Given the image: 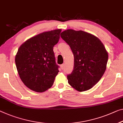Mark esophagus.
I'll list each match as a JSON object with an SVG mask.
<instances>
[{"mask_svg": "<svg viewBox=\"0 0 123 123\" xmlns=\"http://www.w3.org/2000/svg\"><path fill=\"white\" fill-rule=\"evenodd\" d=\"M64 66H65V64H62V65H60V67H61L62 69H64Z\"/></svg>", "mask_w": 123, "mask_h": 123, "instance_id": "obj_1", "label": "esophagus"}]
</instances>
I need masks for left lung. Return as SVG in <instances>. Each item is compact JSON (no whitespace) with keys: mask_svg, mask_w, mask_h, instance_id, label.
<instances>
[{"mask_svg":"<svg viewBox=\"0 0 123 123\" xmlns=\"http://www.w3.org/2000/svg\"><path fill=\"white\" fill-rule=\"evenodd\" d=\"M60 36L70 47L74 56L73 72L68 83L77 91L92 88L102 78L107 68L108 54L101 40L86 32L68 29Z\"/></svg>","mask_w":123,"mask_h":123,"instance_id":"8db88e82","label":"left lung"}]
</instances>
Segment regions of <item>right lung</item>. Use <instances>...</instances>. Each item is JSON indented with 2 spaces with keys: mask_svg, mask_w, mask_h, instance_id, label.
Returning <instances> with one entry per match:
<instances>
[{
  "mask_svg": "<svg viewBox=\"0 0 123 123\" xmlns=\"http://www.w3.org/2000/svg\"><path fill=\"white\" fill-rule=\"evenodd\" d=\"M61 29L44 32L26 40L15 56L21 80L30 90L43 92L53 85L59 72L53 47L59 41Z\"/></svg>",
  "mask_w": 123,
  "mask_h": 123,
  "instance_id": "right-lung-1",
  "label": "right lung"
}]
</instances>
